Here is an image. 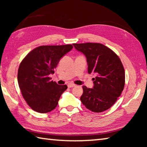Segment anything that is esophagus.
I'll use <instances>...</instances> for the list:
<instances>
[{"instance_id":"34e87169","label":"esophagus","mask_w":147,"mask_h":147,"mask_svg":"<svg viewBox=\"0 0 147 147\" xmlns=\"http://www.w3.org/2000/svg\"><path fill=\"white\" fill-rule=\"evenodd\" d=\"M67 86H68V88H73V87H75L76 85H75V84H69Z\"/></svg>"}]
</instances>
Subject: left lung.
I'll return each mask as SVG.
<instances>
[{
    "instance_id": "left-lung-1",
    "label": "left lung",
    "mask_w": 147,
    "mask_h": 147,
    "mask_svg": "<svg viewBox=\"0 0 147 147\" xmlns=\"http://www.w3.org/2000/svg\"><path fill=\"white\" fill-rule=\"evenodd\" d=\"M85 55L89 74H93V88L82 86V102L93 112H102L111 108L123 91L125 73L118 56L100 43H74Z\"/></svg>"
}]
</instances>
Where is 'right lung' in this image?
<instances>
[{"label": "right lung", "instance_id": "right-lung-1", "mask_svg": "<svg viewBox=\"0 0 147 147\" xmlns=\"http://www.w3.org/2000/svg\"><path fill=\"white\" fill-rule=\"evenodd\" d=\"M73 48L71 45L40 46L21 61L17 80L23 98L33 110L45 113L58 105L67 86L58 85L49 75L54 73L60 59Z\"/></svg>", "mask_w": 147, "mask_h": 147}]
</instances>
